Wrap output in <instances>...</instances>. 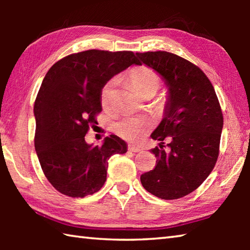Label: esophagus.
<instances>
[{"instance_id":"34e87169","label":"esophagus","mask_w":250,"mask_h":250,"mask_svg":"<svg viewBox=\"0 0 250 250\" xmlns=\"http://www.w3.org/2000/svg\"><path fill=\"white\" fill-rule=\"evenodd\" d=\"M128 149H129V151H131V152H140V151L142 150L141 147H139V146H133V145H129Z\"/></svg>"}]
</instances>
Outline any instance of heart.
<instances>
[{"label": "heart", "instance_id": "b5f03b06", "mask_svg": "<svg viewBox=\"0 0 250 250\" xmlns=\"http://www.w3.org/2000/svg\"><path fill=\"white\" fill-rule=\"evenodd\" d=\"M129 83L133 89L140 95L142 98L153 97L161 87L160 75L150 67L139 66L129 70L126 75ZM118 80L113 78L104 84L100 92V104L105 110L111 109L116 101V86ZM146 124L141 119L135 118H125V119L117 122L115 131L126 140H138L145 133Z\"/></svg>", "mask_w": 250, "mask_h": 250}]
</instances>
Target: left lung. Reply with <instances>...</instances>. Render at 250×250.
<instances>
[{
  "instance_id": "1",
  "label": "left lung",
  "mask_w": 250,
  "mask_h": 250,
  "mask_svg": "<svg viewBox=\"0 0 250 250\" xmlns=\"http://www.w3.org/2000/svg\"><path fill=\"white\" fill-rule=\"evenodd\" d=\"M167 87L164 117L151 138L160 141L151 152L153 170L140 180L147 192L162 200H176L204 182L216 164L223 113L206 75L191 62L167 52L137 53ZM167 140L169 152L163 149Z\"/></svg>"
}]
</instances>
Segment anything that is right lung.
I'll return each mask as SVG.
<instances>
[{"label":"right lung","mask_w":250,"mask_h":250,"mask_svg":"<svg viewBox=\"0 0 250 250\" xmlns=\"http://www.w3.org/2000/svg\"><path fill=\"white\" fill-rule=\"evenodd\" d=\"M131 65H141L132 52L89 49L64 57L46 74L34 104V145L45 176L64 195L98 192L110 156L126 152L117 135L104 138L100 146L88 145L84 135L103 109L104 86Z\"/></svg>","instance_id":"1"}]
</instances>
